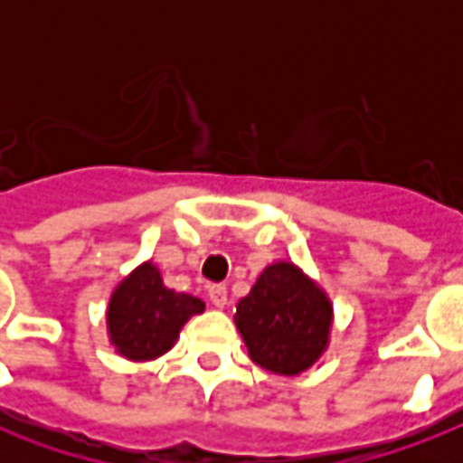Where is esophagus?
Listing matches in <instances>:
<instances>
[{"instance_id":"1","label":"esophagus","mask_w":463,"mask_h":463,"mask_svg":"<svg viewBox=\"0 0 463 463\" xmlns=\"http://www.w3.org/2000/svg\"><path fill=\"white\" fill-rule=\"evenodd\" d=\"M209 300L213 307H225V303H228V290H225V286L213 283L209 288Z\"/></svg>"}]
</instances>
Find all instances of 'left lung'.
Listing matches in <instances>:
<instances>
[{"mask_svg":"<svg viewBox=\"0 0 463 463\" xmlns=\"http://www.w3.org/2000/svg\"><path fill=\"white\" fill-rule=\"evenodd\" d=\"M334 307L319 286L293 261L261 271L235 312L250 358L276 374H300L329 345Z\"/></svg>","mask_w":463,"mask_h":463,"instance_id":"1","label":"left lung"}]
</instances>
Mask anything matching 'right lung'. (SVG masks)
Segmentation results:
<instances>
[{"mask_svg": "<svg viewBox=\"0 0 463 463\" xmlns=\"http://www.w3.org/2000/svg\"><path fill=\"white\" fill-rule=\"evenodd\" d=\"M202 312L199 298L165 288L158 269L144 261L112 293L108 305L110 344L127 360H154L173 348L189 317Z\"/></svg>", "mask_w": 463, "mask_h": 463, "instance_id": "add662e5", "label": "right lung"}]
</instances>
